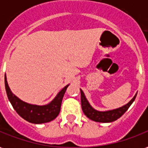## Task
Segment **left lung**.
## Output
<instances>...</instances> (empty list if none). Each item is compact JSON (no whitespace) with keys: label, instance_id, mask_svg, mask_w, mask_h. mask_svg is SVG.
I'll list each match as a JSON object with an SVG mask.
<instances>
[{"label":"left lung","instance_id":"obj_1","mask_svg":"<svg viewBox=\"0 0 148 148\" xmlns=\"http://www.w3.org/2000/svg\"><path fill=\"white\" fill-rule=\"evenodd\" d=\"M80 94H81V107H82V110L84 112V114L86 115L87 118L97 123H112V122L116 121L117 119H119L129 109V107L134 102V99L137 96V93H136L128 103L119 108L110 110L100 111L95 110L92 106L84 95V92L81 89H80Z\"/></svg>","mask_w":148,"mask_h":148}]
</instances>
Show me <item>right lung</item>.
<instances>
[{
    "instance_id": "obj_1",
    "label": "right lung",
    "mask_w": 148,
    "mask_h": 148,
    "mask_svg": "<svg viewBox=\"0 0 148 148\" xmlns=\"http://www.w3.org/2000/svg\"><path fill=\"white\" fill-rule=\"evenodd\" d=\"M5 85L8 98L18 114L29 123L42 124L52 121L59 115L62 100L69 84L63 88L51 101L42 106L27 103L18 98L17 96L12 92L9 87L6 75H5Z\"/></svg>"
}]
</instances>
